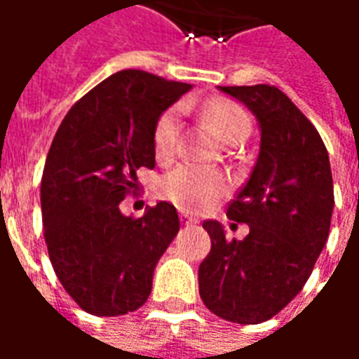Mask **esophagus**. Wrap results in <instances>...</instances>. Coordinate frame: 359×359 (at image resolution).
I'll list each match as a JSON object with an SVG mask.
<instances>
[{
    "label": "esophagus",
    "mask_w": 359,
    "mask_h": 359,
    "mask_svg": "<svg viewBox=\"0 0 359 359\" xmlns=\"http://www.w3.org/2000/svg\"><path fill=\"white\" fill-rule=\"evenodd\" d=\"M180 221L184 222V224H194V222H197L195 217H191L187 211H180Z\"/></svg>",
    "instance_id": "34e87169"
}]
</instances>
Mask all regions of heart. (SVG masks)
<instances>
[{
  "mask_svg": "<svg viewBox=\"0 0 359 359\" xmlns=\"http://www.w3.org/2000/svg\"><path fill=\"white\" fill-rule=\"evenodd\" d=\"M207 123L224 142H238L250 133V117L244 109L231 100L217 97L203 107ZM152 147L156 160L170 162L180 147V111L168 109L156 121L152 130ZM229 191L226 177L217 170L182 164L160 180L158 194L184 211H203L217 203Z\"/></svg>",
  "mask_w": 359,
  "mask_h": 359,
  "instance_id": "1",
  "label": "heart"
}]
</instances>
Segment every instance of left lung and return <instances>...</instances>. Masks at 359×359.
Wrapping results in <instances>:
<instances>
[{
  "mask_svg": "<svg viewBox=\"0 0 359 359\" xmlns=\"http://www.w3.org/2000/svg\"><path fill=\"white\" fill-rule=\"evenodd\" d=\"M259 123V154L250 180L226 207L246 222L244 241H226L221 222L205 221L211 252L199 266V295L224 320L258 325L276 316L307 283L325 248L334 187L315 125L276 86H221Z\"/></svg>",
  "mask_w": 359,
  "mask_h": 359,
  "instance_id": "left-lung-1",
  "label": "left lung"
}]
</instances>
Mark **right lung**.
<instances>
[{"instance_id":"add662e5","label":"right lung","mask_w":359,"mask_h":359,"mask_svg":"<svg viewBox=\"0 0 359 359\" xmlns=\"http://www.w3.org/2000/svg\"><path fill=\"white\" fill-rule=\"evenodd\" d=\"M189 83L121 70L76 101L54 135L41 182L44 242L62 287L86 313L137 311L158 259L180 231L174 205L144 217L118 203L138 194V168L156 164L152 130Z\"/></svg>"}]
</instances>
